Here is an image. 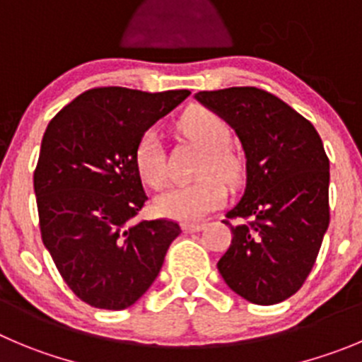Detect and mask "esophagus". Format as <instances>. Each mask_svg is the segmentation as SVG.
Returning a JSON list of instances; mask_svg holds the SVG:
<instances>
[{
  "label": "esophagus",
  "instance_id": "obj_1",
  "mask_svg": "<svg viewBox=\"0 0 362 362\" xmlns=\"http://www.w3.org/2000/svg\"><path fill=\"white\" fill-rule=\"evenodd\" d=\"M182 228L184 232H200L204 230L205 225L204 223H182Z\"/></svg>",
  "mask_w": 362,
  "mask_h": 362
}]
</instances>
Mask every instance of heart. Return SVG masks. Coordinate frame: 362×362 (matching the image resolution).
<instances>
[{
  "mask_svg": "<svg viewBox=\"0 0 362 362\" xmlns=\"http://www.w3.org/2000/svg\"><path fill=\"white\" fill-rule=\"evenodd\" d=\"M182 134L204 150L197 180L177 184L155 198V211L164 218L178 221H197L218 209L225 202L227 189L221 179L234 182L239 177V158L228 150L230 127L216 112L202 107L187 110L178 121ZM135 170L141 180L150 187H162L168 177L164 153L157 132L148 130L141 135L134 151ZM222 177L219 179L217 175Z\"/></svg>",
  "mask_w": 362,
  "mask_h": 362,
  "instance_id": "b5f03b06",
  "label": "heart"
}]
</instances>
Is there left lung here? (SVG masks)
Returning a JSON list of instances; mask_svg holds the SVG:
<instances>
[{
	"label": "left lung",
	"instance_id": "8db88e82",
	"mask_svg": "<svg viewBox=\"0 0 362 362\" xmlns=\"http://www.w3.org/2000/svg\"><path fill=\"white\" fill-rule=\"evenodd\" d=\"M234 128L246 158L241 219L218 262L228 288L257 305L295 295L318 257L329 228V158L316 128L288 103L257 87L194 94Z\"/></svg>",
	"mask_w": 362,
	"mask_h": 362
}]
</instances>
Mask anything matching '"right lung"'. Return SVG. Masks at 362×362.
<instances>
[{
	"instance_id": "right-lung-1",
	"label": "right lung",
	"mask_w": 362,
	"mask_h": 362,
	"mask_svg": "<svg viewBox=\"0 0 362 362\" xmlns=\"http://www.w3.org/2000/svg\"><path fill=\"white\" fill-rule=\"evenodd\" d=\"M189 94L98 87L74 98L44 132L33 173L40 235L71 291L89 305H134L182 232L170 219L134 223L148 200L134 151Z\"/></svg>"
}]
</instances>
